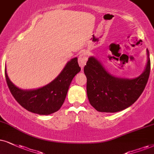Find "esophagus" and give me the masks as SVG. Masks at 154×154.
Segmentation results:
<instances>
[{
    "instance_id": "obj_1",
    "label": "esophagus",
    "mask_w": 154,
    "mask_h": 154,
    "mask_svg": "<svg viewBox=\"0 0 154 154\" xmlns=\"http://www.w3.org/2000/svg\"><path fill=\"white\" fill-rule=\"evenodd\" d=\"M88 53L83 52L82 54H80V56H79V58H78V60H79V66H81V68L84 67L85 65H86L87 60H88Z\"/></svg>"
}]
</instances>
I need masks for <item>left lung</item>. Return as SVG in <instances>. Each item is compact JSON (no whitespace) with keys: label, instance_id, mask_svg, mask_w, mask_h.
<instances>
[{"label":"left lung","instance_id":"8db88e82","mask_svg":"<svg viewBox=\"0 0 154 154\" xmlns=\"http://www.w3.org/2000/svg\"><path fill=\"white\" fill-rule=\"evenodd\" d=\"M149 54V51H147ZM151 60L140 76L134 79H117L108 73L94 57L84 66L87 78V96L91 105L96 111L115 113L126 109L140 97L149 78Z\"/></svg>","mask_w":154,"mask_h":154}]
</instances>
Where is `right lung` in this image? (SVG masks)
<instances>
[{"mask_svg": "<svg viewBox=\"0 0 154 154\" xmlns=\"http://www.w3.org/2000/svg\"><path fill=\"white\" fill-rule=\"evenodd\" d=\"M80 71L78 58H74L52 82L43 88L31 91H23L15 86L9 80L5 70V76L11 94L22 107L32 113L48 115L60 109L73 77Z\"/></svg>", "mask_w": 154, "mask_h": 154, "instance_id": "right-lung-1", "label": "right lung"}]
</instances>
